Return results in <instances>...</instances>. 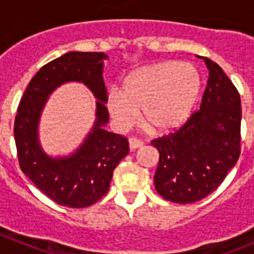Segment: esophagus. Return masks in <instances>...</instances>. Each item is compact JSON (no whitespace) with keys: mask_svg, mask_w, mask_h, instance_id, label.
<instances>
[{"mask_svg":"<svg viewBox=\"0 0 254 254\" xmlns=\"http://www.w3.org/2000/svg\"><path fill=\"white\" fill-rule=\"evenodd\" d=\"M129 149L131 150H136L138 147H141L143 145V142L141 140H138L137 137H131L129 138Z\"/></svg>","mask_w":254,"mask_h":254,"instance_id":"esophagus-1","label":"esophagus"}]
</instances>
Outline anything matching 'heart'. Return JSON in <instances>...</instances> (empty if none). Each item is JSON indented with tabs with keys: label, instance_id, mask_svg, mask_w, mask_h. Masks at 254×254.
I'll return each instance as SVG.
<instances>
[{
	"label": "heart",
	"instance_id": "obj_1",
	"mask_svg": "<svg viewBox=\"0 0 254 254\" xmlns=\"http://www.w3.org/2000/svg\"><path fill=\"white\" fill-rule=\"evenodd\" d=\"M201 89L197 69L186 62H160L136 69L123 82L122 93L111 90L107 105L121 128L138 120L155 132H167L186 122Z\"/></svg>",
	"mask_w": 254,
	"mask_h": 254
}]
</instances>
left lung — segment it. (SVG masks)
Listing matches in <instances>:
<instances>
[{
    "label": "left lung",
    "instance_id": "obj_1",
    "mask_svg": "<svg viewBox=\"0 0 254 254\" xmlns=\"http://www.w3.org/2000/svg\"><path fill=\"white\" fill-rule=\"evenodd\" d=\"M208 78L199 111L151 141L159 151L155 188L163 198L192 203L214 192L241 155V96L223 68L202 57Z\"/></svg>",
    "mask_w": 254,
    "mask_h": 254
}]
</instances>
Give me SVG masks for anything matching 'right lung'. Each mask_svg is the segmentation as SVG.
<instances>
[{
    "label": "right lung",
    "mask_w": 254,
    "mask_h": 254,
    "mask_svg": "<svg viewBox=\"0 0 254 254\" xmlns=\"http://www.w3.org/2000/svg\"><path fill=\"white\" fill-rule=\"evenodd\" d=\"M102 52H68L44 64L30 80L17 107L13 125L20 169L47 197L66 207L81 208L99 201L109 190L113 170L129 152L128 140L104 129L105 107ZM87 85L97 102V121L84 143L67 158H51L40 147L37 123L49 94L60 84Z\"/></svg>",
    "instance_id": "right-lung-1"
}]
</instances>
